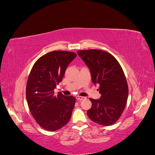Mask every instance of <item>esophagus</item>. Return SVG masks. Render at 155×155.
<instances>
[{
  "mask_svg": "<svg viewBox=\"0 0 155 155\" xmlns=\"http://www.w3.org/2000/svg\"><path fill=\"white\" fill-rule=\"evenodd\" d=\"M76 99H77V100L81 101V100H84V99H85V97H82V96H77V97H76Z\"/></svg>",
  "mask_w": 155,
  "mask_h": 155,
  "instance_id": "1",
  "label": "esophagus"
}]
</instances>
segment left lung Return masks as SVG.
<instances>
[{
  "label": "left lung",
  "mask_w": 155,
  "mask_h": 155,
  "mask_svg": "<svg viewBox=\"0 0 155 155\" xmlns=\"http://www.w3.org/2000/svg\"><path fill=\"white\" fill-rule=\"evenodd\" d=\"M77 54L89 68L92 82L100 84L101 95L98 100L90 98L92 107L87 114L99 124L112 125L120 117L128 96V84L122 67L105 51L78 50Z\"/></svg>",
  "instance_id": "obj_1"
}]
</instances>
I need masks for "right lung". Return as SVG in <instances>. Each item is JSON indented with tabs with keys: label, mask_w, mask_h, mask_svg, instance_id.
Listing matches in <instances>:
<instances>
[{
	"label": "right lung",
	"mask_w": 155,
	"mask_h": 155,
	"mask_svg": "<svg viewBox=\"0 0 155 155\" xmlns=\"http://www.w3.org/2000/svg\"><path fill=\"white\" fill-rule=\"evenodd\" d=\"M76 56L71 51H50L40 58L31 71L26 86L27 101L35 120L46 130H58L70 120L74 97L60 92L54 96V90Z\"/></svg>",
	"instance_id": "obj_1"
}]
</instances>
